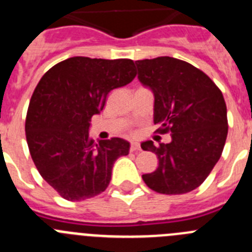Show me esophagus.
<instances>
[{
	"mask_svg": "<svg viewBox=\"0 0 252 252\" xmlns=\"http://www.w3.org/2000/svg\"><path fill=\"white\" fill-rule=\"evenodd\" d=\"M130 150L131 151H140V150H141V148H140V145H139V142H131Z\"/></svg>",
	"mask_w": 252,
	"mask_h": 252,
	"instance_id": "esophagus-1",
	"label": "esophagus"
}]
</instances>
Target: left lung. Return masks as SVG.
<instances>
[{"instance_id": "1", "label": "left lung", "mask_w": 252, "mask_h": 252, "mask_svg": "<svg viewBox=\"0 0 252 252\" xmlns=\"http://www.w3.org/2000/svg\"><path fill=\"white\" fill-rule=\"evenodd\" d=\"M139 81L154 93V124L169 144L142 142L159 166L142 180L161 194H184L203 183L221 158L228 124L222 92L202 70L170 57L135 62Z\"/></svg>"}]
</instances>
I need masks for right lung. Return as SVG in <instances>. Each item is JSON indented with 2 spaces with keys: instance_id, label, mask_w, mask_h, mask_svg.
I'll use <instances>...</instances> for the list:
<instances>
[{
  "instance_id": "1",
  "label": "right lung",
  "mask_w": 252,
  "mask_h": 252,
  "mask_svg": "<svg viewBox=\"0 0 252 252\" xmlns=\"http://www.w3.org/2000/svg\"><path fill=\"white\" fill-rule=\"evenodd\" d=\"M135 75L131 59L74 57L55 64L37 83L25 122L29 150L40 175L66 201L104 192L115 161L128 154L126 140L95 142L88 130L108 93Z\"/></svg>"
}]
</instances>
